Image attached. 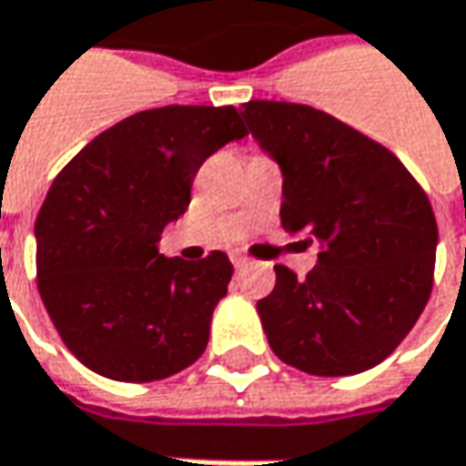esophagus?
I'll use <instances>...</instances> for the list:
<instances>
[{
	"label": "esophagus",
	"mask_w": 466,
	"mask_h": 466,
	"mask_svg": "<svg viewBox=\"0 0 466 466\" xmlns=\"http://www.w3.org/2000/svg\"><path fill=\"white\" fill-rule=\"evenodd\" d=\"M232 263H234V268H242V265H248V255H242V252H232Z\"/></svg>",
	"instance_id": "obj_1"
}]
</instances>
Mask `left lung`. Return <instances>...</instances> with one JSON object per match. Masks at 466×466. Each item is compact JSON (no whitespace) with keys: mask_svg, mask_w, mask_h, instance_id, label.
Masks as SVG:
<instances>
[{"mask_svg":"<svg viewBox=\"0 0 466 466\" xmlns=\"http://www.w3.org/2000/svg\"><path fill=\"white\" fill-rule=\"evenodd\" d=\"M242 118L283 172V229L319 245L307 279L276 265V289L258 301L268 343L312 377L374 369L433 289L439 227L425 190L387 147L325 110L249 100Z\"/></svg>","mask_w":466,"mask_h":466,"instance_id":"1","label":"left lung"}]
</instances>
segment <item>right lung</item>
<instances>
[{"label": "right lung", "instance_id": "1", "mask_svg": "<svg viewBox=\"0 0 466 466\" xmlns=\"http://www.w3.org/2000/svg\"><path fill=\"white\" fill-rule=\"evenodd\" d=\"M242 137L232 105H165L110 126L56 175L35 218L38 291L95 374L157 381L201 359L234 268L218 249L190 263L157 242L203 162Z\"/></svg>", "mask_w": 466, "mask_h": 466}]
</instances>
